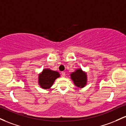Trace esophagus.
<instances>
[{
    "mask_svg": "<svg viewBox=\"0 0 126 126\" xmlns=\"http://www.w3.org/2000/svg\"><path fill=\"white\" fill-rule=\"evenodd\" d=\"M61 76L62 77H65V72H62L61 73Z\"/></svg>",
    "mask_w": 126,
    "mask_h": 126,
    "instance_id": "obj_1",
    "label": "esophagus"
}]
</instances>
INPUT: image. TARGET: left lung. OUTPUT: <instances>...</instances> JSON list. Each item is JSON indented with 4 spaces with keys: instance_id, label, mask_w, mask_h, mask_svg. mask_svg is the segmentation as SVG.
Wrapping results in <instances>:
<instances>
[{
    "instance_id": "left-lung-1",
    "label": "left lung",
    "mask_w": 126,
    "mask_h": 126,
    "mask_svg": "<svg viewBox=\"0 0 126 126\" xmlns=\"http://www.w3.org/2000/svg\"><path fill=\"white\" fill-rule=\"evenodd\" d=\"M71 77L74 81L75 85L78 87H83L86 84L87 78L86 73H84L81 69H79L72 73L71 74Z\"/></svg>"
}]
</instances>
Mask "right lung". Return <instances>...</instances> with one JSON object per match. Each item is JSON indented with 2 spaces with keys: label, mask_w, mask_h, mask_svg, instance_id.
<instances>
[{
  "label": "right lung",
  "mask_w": 126,
  "mask_h": 126,
  "mask_svg": "<svg viewBox=\"0 0 126 126\" xmlns=\"http://www.w3.org/2000/svg\"><path fill=\"white\" fill-rule=\"evenodd\" d=\"M59 77V73L45 69L39 76V83L41 87L43 89H49L53 84V82Z\"/></svg>",
  "instance_id": "1"
}]
</instances>
